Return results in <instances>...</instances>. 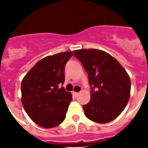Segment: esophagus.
<instances>
[{"label": "esophagus", "instance_id": "obj_1", "mask_svg": "<svg viewBox=\"0 0 148 148\" xmlns=\"http://www.w3.org/2000/svg\"><path fill=\"white\" fill-rule=\"evenodd\" d=\"M79 95V93L78 92H75V91H73V95H74V97H77Z\"/></svg>", "mask_w": 148, "mask_h": 148}]
</instances>
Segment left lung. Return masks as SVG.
Returning a JSON list of instances; mask_svg holds the SVG:
<instances>
[{
    "label": "left lung",
    "instance_id": "1",
    "mask_svg": "<svg viewBox=\"0 0 148 148\" xmlns=\"http://www.w3.org/2000/svg\"><path fill=\"white\" fill-rule=\"evenodd\" d=\"M73 52L88 73L91 86L90 101L83 106L85 116L99 124L112 121L128 103L131 95L128 74L105 51L81 49Z\"/></svg>",
    "mask_w": 148,
    "mask_h": 148
}]
</instances>
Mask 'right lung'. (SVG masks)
<instances>
[{
	"label": "right lung",
	"mask_w": 148,
	"mask_h": 148,
	"mask_svg": "<svg viewBox=\"0 0 148 148\" xmlns=\"http://www.w3.org/2000/svg\"><path fill=\"white\" fill-rule=\"evenodd\" d=\"M71 51L45 57L29 71L21 81V102L35 124L51 128L66 117L72 95L60 88L64 82V66Z\"/></svg>",
	"instance_id": "right-lung-1"
}]
</instances>
